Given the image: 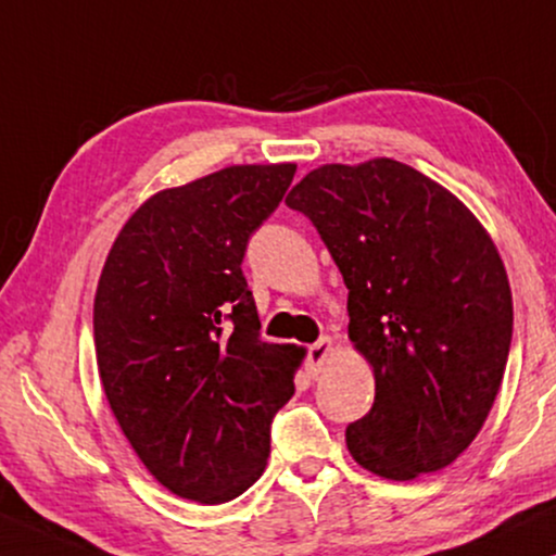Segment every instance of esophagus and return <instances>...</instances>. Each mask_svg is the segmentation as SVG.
<instances>
[{
	"mask_svg": "<svg viewBox=\"0 0 556 556\" xmlns=\"http://www.w3.org/2000/svg\"><path fill=\"white\" fill-rule=\"evenodd\" d=\"M329 352H331V339H318L314 346H308V352H306V375L308 377H316L318 371L324 369V362H326V356H329Z\"/></svg>",
	"mask_w": 556,
	"mask_h": 556,
	"instance_id": "34e87169",
	"label": "esophagus"
}]
</instances>
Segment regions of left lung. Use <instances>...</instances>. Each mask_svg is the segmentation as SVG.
<instances>
[{
	"label": "left lung",
	"mask_w": 556,
	"mask_h": 556,
	"mask_svg": "<svg viewBox=\"0 0 556 556\" xmlns=\"http://www.w3.org/2000/svg\"><path fill=\"white\" fill-rule=\"evenodd\" d=\"M349 288V339L375 405L346 428L352 458L390 481L451 466L504 379L514 331L506 268L458 197L413 166L326 164L286 197Z\"/></svg>",
	"instance_id": "obj_1"
}]
</instances>
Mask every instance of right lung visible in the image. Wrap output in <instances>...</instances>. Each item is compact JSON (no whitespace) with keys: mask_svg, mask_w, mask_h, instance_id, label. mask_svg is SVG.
Instances as JSON below:
<instances>
[{"mask_svg":"<svg viewBox=\"0 0 556 556\" xmlns=\"http://www.w3.org/2000/svg\"><path fill=\"white\" fill-rule=\"evenodd\" d=\"M295 164L227 166L141 204L118 232L93 303L109 405L149 473L200 504L248 491L303 349L261 339L242 276L248 240Z\"/></svg>","mask_w":556,"mask_h":556,"instance_id":"1","label":"right lung"}]
</instances>
